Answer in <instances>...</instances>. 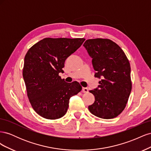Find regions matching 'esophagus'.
Listing matches in <instances>:
<instances>
[{"label":"esophagus","instance_id":"esophagus-1","mask_svg":"<svg viewBox=\"0 0 151 151\" xmlns=\"http://www.w3.org/2000/svg\"><path fill=\"white\" fill-rule=\"evenodd\" d=\"M82 91H83V93H88V89L87 88H83V89H82Z\"/></svg>","mask_w":151,"mask_h":151}]
</instances>
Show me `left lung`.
<instances>
[{
    "instance_id": "left-lung-1",
    "label": "left lung",
    "mask_w": 151,
    "mask_h": 151,
    "mask_svg": "<svg viewBox=\"0 0 151 151\" xmlns=\"http://www.w3.org/2000/svg\"><path fill=\"white\" fill-rule=\"evenodd\" d=\"M83 46L92 58L94 76L101 79L98 88L91 90L95 98L88 106L93 115L111 119L123 111L132 91L130 65L122 48L108 39L86 40Z\"/></svg>"
}]
</instances>
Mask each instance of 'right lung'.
Listing matches in <instances>:
<instances>
[{
  "instance_id": "right-lung-1",
  "label": "right lung",
  "mask_w": 151,
  "mask_h": 151,
  "mask_svg": "<svg viewBox=\"0 0 151 151\" xmlns=\"http://www.w3.org/2000/svg\"><path fill=\"white\" fill-rule=\"evenodd\" d=\"M84 38H44L34 45L24 57L22 76L29 102L39 115L50 120L64 116L70 98L82 87L76 81L67 83L58 76L66 59Z\"/></svg>"
}]
</instances>
